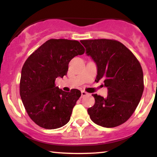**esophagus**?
<instances>
[{
    "mask_svg": "<svg viewBox=\"0 0 157 157\" xmlns=\"http://www.w3.org/2000/svg\"><path fill=\"white\" fill-rule=\"evenodd\" d=\"M88 94V93H86V92L84 91H81V96L82 97H83V96H86Z\"/></svg>",
    "mask_w": 157,
    "mask_h": 157,
    "instance_id": "34e87169",
    "label": "esophagus"
}]
</instances>
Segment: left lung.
Segmentation results:
<instances>
[{"label":"left lung","instance_id":"obj_1","mask_svg":"<svg viewBox=\"0 0 157 157\" xmlns=\"http://www.w3.org/2000/svg\"><path fill=\"white\" fill-rule=\"evenodd\" d=\"M81 43L97 65L96 81L102 79L108 88L106 98L92 94L95 104L88 109L91 119L103 127L126 122L136 110L144 91V74L136 56L113 39L82 40Z\"/></svg>","mask_w":157,"mask_h":157}]
</instances>
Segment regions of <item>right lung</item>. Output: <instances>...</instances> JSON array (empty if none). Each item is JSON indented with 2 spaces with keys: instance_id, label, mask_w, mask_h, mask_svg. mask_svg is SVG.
<instances>
[{
  "instance_id": "1",
  "label": "right lung",
  "mask_w": 157,
  "mask_h": 157,
  "mask_svg": "<svg viewBox=\"0 0 157 157\" xmlns=\"http://www.w3.org/2000/svg\"><path fill=\"white\" fill-rule=\"evenodd\" d=\"M84 52L78 40L52 38L25 61L21 70L20 96L28 115L38 126L54 129L69 121L81 93L76 89L62 91L56 86L55 81L67 74L73 58Z\"/></svg>"
}]
</instances>
